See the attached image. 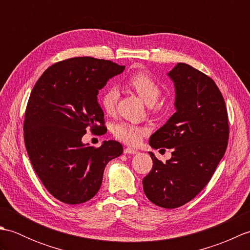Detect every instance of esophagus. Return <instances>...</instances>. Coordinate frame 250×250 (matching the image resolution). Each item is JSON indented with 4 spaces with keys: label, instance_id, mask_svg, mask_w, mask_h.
<instances>
[{
    "label": "esophagus",
    "instance_id": "obj_1",
    "mask_svg": "<svg viewBox=\"0 0 250 250\" xmlns=\"http://www.w3.org/2000/svg\"><path fill=\"white\" fill-rule=\"evenodd\" d=\"M137 151L134 148H131V147H126L125 148V153H130V155H135Z\"/></svg>",
    "mask_w": 250,
    "mask_h": 250
}]
</instances>
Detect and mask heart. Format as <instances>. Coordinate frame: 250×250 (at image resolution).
<instances>
[{
	"mask_svg": "<svg viewBox=\"0 0 250 250\" xmlns=\"http://www.w3.org/2000/svg\"><path fill=\"white\" fill-rule=\"evenodd\" d=\"M128 84L140 95L143 101L152 106L157 103L161 95L160 86L149 74L146 72H136L129 77ZM118 90L114 87L106 88L100 95V104L103 110L107 114H113L118 101ZM114 136L120 142L129 145H136L147 133L145 126L136 125L130 122H120L114 128Z\"/></svg>",
	"mask_w": 250,
	"mask_h": 250,
	"instance_id": "heart-1",
	"label": "heart"
}]
</instances>
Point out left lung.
I'll list each match as a JSON object with an SVG mask.
<instances>
[{"label": "left lung", "mask_w": 250, "mask_h": 250, "mask_svg": "<svg viewBox=\"0 0 250 250\" xmlns=\"http://www.w3.org/2000/svg\"><path fill=\"white\" fill-rule=\"evenodd\" d=\"M175 84V113L150 136L149 145L173 149L166 163L149 155L153 166L143 179L148 200L176 208L194 199L208 184L224 157L229 119L224 97L209 76L186 63L168 73Z\"/></svg>", "instance_id": "left-lung-1"}]
</instances>
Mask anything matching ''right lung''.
Returning <instances> with one entry per match:
<instances>
[{"mask_svg":"<svg viewBox=\"0 0 250 250\" xmlns=\"http://www.w3.org/2000/svg\"><path fill=\"white\" fill-rule=\"evenodd\" d=\"M125 65L76 57L49 66L32 89L26 104L23 137L30 161L45 188L65 204L92 199L102 185L106 164L119 157V142L83 145L89 129H105L99 90Z\"/></svg>","mask_w":250,"mask_h":250,"instance_id":"add662e5","label":"right lung"}]
</instances>
